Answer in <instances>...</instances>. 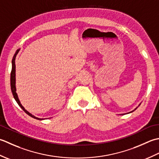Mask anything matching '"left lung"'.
<instances>
[{"mask_svg": "<svg viewBox=\"0 0 159 159\" xmlns=\"http://www.w3.org/2000/svg\"><path fill=\"white\" fill-rule=\"evenodd\" d=\"M141 103H139V106H138L137 107V108H134V110H133V111H132L131 112H128V113H131V112H133V111H135V110H136V109H137V108H138V107H139V106H140V105H141ZM125 114H126V113H125ZM122 115H124V114H122Z\"/></svg>", "mask_w": 159, "mask_h": 159, "instance_id": "8db88e82", "label": "left lung"}]
</instances>
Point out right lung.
<instances>
[{
    "label": "right lung",
    "mask_w": 159,
    "mask_h": 159,
    "mask_svg": "<svg viewBox=\"0 0 159 159\" xmlns=\"http://www.w3.org/2000/svg\"><path fill=\"white\" fill-rule=\"evenodd\" d=\"M20 48H18V49L16 50V53L14 54V57H13V59L11 61V65H12V68H11V77H10V81H11V92L13 94V96H14V98L15 99V100L16 101V102L18 103V104L19 105V106L20 107V108L23 110V111L27 113L28 115H30L31 117H33L34 119H36L38 120H43V119H43V118H38L36 117V116H34V115L31 114L30 112H28L27 110H26L22 105L21 104V103L20 102V100H19L18 98V94L16 93V64H15V60H16V56H17V54L18 53L19 51H20Z\"/></svg>",
    "instance_id": "right-lung-1"
}]
</instances>
